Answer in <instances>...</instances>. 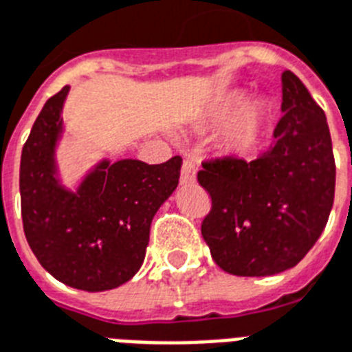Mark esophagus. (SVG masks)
Masks as SVG:
<instances>
[{"mask_svg": "<svg viewBox=\"0 0 352 352\" xmlns=\"http://www.w3.org/2000/svg\"><path fill=\"white\" fill-rule=\"evenodd\" d=\"M196 179V163L195 160H184V165H182V176H179V182L182 184H190Z\"/></svg>", "mask_w": 352, "mask_h": 352, "instance_id": "1", "label": "esophagus"}]
</instances>
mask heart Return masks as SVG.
<instances>
[{"mask_svg":"<svg viewBox=\"0 0 352 352\" xmlns=\"http://www.w3.org/2000/svg\"><path fill=\"white\" fill-rule=\"evenodd\" d=\"M244 107H246L244 97L236 95L230 104H226V108L219 111V122L222 124L235 121L231 128L230 143L241 152H248L250 148H253L263 132V110L258 106H250L246 111L243 110ZM236 116L239 120L236 119Z\"/></svg>","mask_w":352,"mask_h":352,"instance_id":"obj_1","label":"heart"}]
</instances>
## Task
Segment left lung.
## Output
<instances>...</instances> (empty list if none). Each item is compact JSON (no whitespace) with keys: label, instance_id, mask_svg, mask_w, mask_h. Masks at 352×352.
Segmentation results:
<instances>
[{"label":"left lung","instance_id":"1","mask_svg":"<svg viewBox=\"0 0 352 352\" xmlns=\"http://www.w3.org/2000/svg\"><path fill=\"white\" fill-rule=\"evenodd\" d=\"M274 145L253 162L207 160L198 184L211 196L201 236L228 274L263 277L294 268L331 214L336 163L327 117L292 72L283 73Z\"/></svg>","mask_w":352,"mask_h":352}]
</instances>
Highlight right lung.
<instances>
[{
    "mask_svg": "<svg viewBox=\"0 0 352 352\" xmlns=\"http://www.w3.org/2000/svg\"><path fill=\"white\" fill-rule=\"evenodd\" d=\"M69 86L43 104L20 163L21 220L38 263L67 287L102 292L121 287L143 264L151 224L178 187L182 157L160 165L102 162L77 192L56 178L54 146Z\"/></svg>",
    "mask_w": 352,
    "mask_h": 352,
    "instance_id": "right-lung-1",
    "label": "right lung"
}]
</instances>
